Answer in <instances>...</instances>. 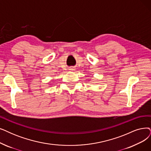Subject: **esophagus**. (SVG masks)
Masks as SVG:
<instances>
[{
	"label": "esophagus",
	"mask_w": 151,
	"mask_h": 151,
	"mask_svg": "<svg viewBox=\"0 0 151 151\" xmlns=\"http://www.w3.org/2000/svg\"><path fill=\"white\" fill-rule=\"evenodd\" d=\"M69 70H72V71H73V70H74L75 69H74L73 68H70L69 69Z\"/></svg>",
	"instance_id": "esophagus-1"
}]
</instances>
